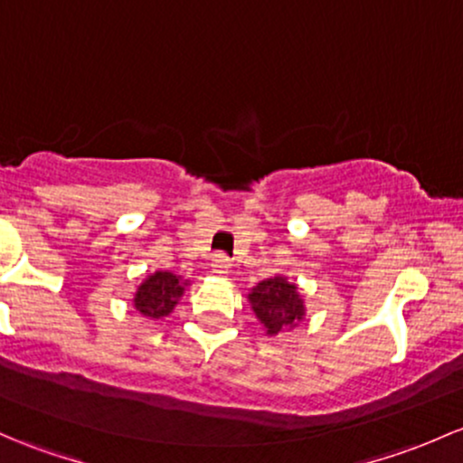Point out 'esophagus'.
Wrapping results in <instances>:
<instances>
[{
  "mask_svg": "<svg viewBox=\"0 0 463 463\" xmlns=\"http://www.w3.org/2000/svg\"><path fill=\"white\" fill-rule=\"evenodd\" d=\"M231 260H228L226 255H215L213 257V264H211V269H213V272H215V275H226L228 270H231Z\"/></svg>",
  "mask_w": 463,
  "mask_h": 463,
  "instance_id": "esophagus-1",
  "label": "esophagus"
}]
</instances>
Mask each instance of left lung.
Masks as SVG:
<instances>
[{"label":"left lung","mask_w":463,"mask_h":463,"mask_svg":"<svg viewBox=\"0 0 463 463\" xmlns=\"http://www.w3.org/2000/svg\"><path fill=\"white\" fill-rule=\"evenodd\" d=\"M248 301L269 337L293 330L306 317L304 297L297 290V284L286 277H270L260 281L248 293Z\"/></svg>","instance_id":"obj_1"}]
</instances>
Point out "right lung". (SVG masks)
<instances>
[{
  "label": "right lung",
  "instance_id": "add662e5",
  "mask_svg": "<svg viewBox=\"0 0 463 463\" xmlns=\"http://www.w3.org/2000/svg\"><path fill=\"white\" fill-rule=\"evenodd\" d=\"M188 281L170 270H155L142 284L137 286V293L133 297L135 310L148 319H164L175 310V306L182 299Z\"/></svg>",
  "mask_w": 463,
  "mask_h": 463
}]
</instances>
